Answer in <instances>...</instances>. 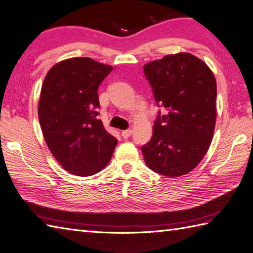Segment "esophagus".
<instances>
[{"instance_id":"obj_1","label":"esophagus","mask_w":253,"mask_h":253,"mask_svg":"<svg viewBox=\"0 0 253 253\" xmlns=\"http://www.w3.org/2000/svg\"><path fill=\"white\" fill-rule=\"evenodd\" d=\"M131 129H127V130H123L122 131V136H123V138H125V139H127V138H129L130 137V135H131Z\"/></svg>"}]
</instances>
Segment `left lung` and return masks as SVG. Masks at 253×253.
Returning <instances> with one entry per match:
<instances>
[{
	"label": "left lung",
	"mask_w": 253,
	"mask_h": 253,
	"mask_svg": "<svg viewBox=\"0 0 253 253\" xmlns=\"http://www.w3.org/2000/svg\"><path fill=\"white\" fill-rule=\"evenodd\" d=\"M157 103L169 110L153 125L141 148L144 162L158 174L186 175L197 168L212 142L216 121V80L200 58L180 52L143 66Z\"/></svg>",
	"instance_id": "1"
}]
</instances>
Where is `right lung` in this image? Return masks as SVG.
<instances>
[{
  "label": "right lung",
  "mask_w": 253,
  "mask_h": 253,
  "mask_svg": "<svg viewBox=\"0 0 253 253\" xmlns=\"http://www.w3.org/2000/svg\"><path fill=\"white\" fill-rule=\"evenodd\" d=\"M113 66L72 57L52 66L43 80L38 116L46 146L68 173L90 176L109 164L117 139L98 120V88Z\"/></svg>",
  "instance_id": "obj_1"
}]
</instances>
